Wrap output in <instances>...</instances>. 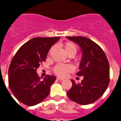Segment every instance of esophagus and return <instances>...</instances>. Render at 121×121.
Listing matches in <instances>:
<instances>
[{
  "instance_id": "esophagus-1",
  "label": "esophagus",
  "mask_w": 121,
  "mask_h": 121,
  "mask_svg": "<svg viewBox=\"0 0 121 121\" xmlns=\"http://www.w3.org/2000/svg\"><path fill=\"white\" fill-rule=\"evenodd\" d=\"M56 79L58 80H59V81H63V80H64V79H63V78H60V77H57V78H56Z\"/></svg>"
}]
</instances>
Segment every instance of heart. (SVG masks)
<instances>
[{"mask_svg":"<svg viewBox=\"0 0 121 121\" xmlns=\"http://www.w3.org/2000/svg\"><path fill=\"white\" fill-rule=\"evenodd\" d=\"M63 47L68 55L70 54L75 55L77 51V46L73 43L71 42H66L63 44ZM53 47H52L48 51V55L51 54V51L53 50ZM73 70V66L69 64H63V63H58L53 68V72L55 75H56L60 77H65L67 75V74L72 72Z\"/></svg>","mask_w":121,"mask_h":121,"instance_id":"1","label":"heart"}]
</instances>
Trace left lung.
<instances>
[{
  "label": "left lung",
  "instance_id": "obj_1",
  "mask_svg": "<svg viewBox=\"0 0 121 121\" xmlns=\"http://www.w3.org/2000/svg\"><path fill=\"white\" fill-rule=\"evenodd\" d=\"M80 46L83 53L77 75L83 76L81 83L72 80V86L67 92L68 98L80 105H88L97 100L109 85V61L101 47L90 39L82 36H67Z\"/></svg>",
  "mask_w": 121,
  "mask_h": 121
}]
</instances>
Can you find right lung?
Returning <instances> with one entry per match:
<instances>
[{"label":"right lung","mask_w":121,"mask_h":121,"mask_svg":"<svg viewBox=\"0 0 121 121\" xmlns=\"http://www.w3.org/2000/svg\"><path fill=\"white\" fill-rule=\"evenodd\" d=\"M59 39L60 36L31 39L12 58L8 71L9 86L16 99L24 104L36 105L49 95L56 77L47 75L41 80L36 70L46 60L50 48Z\"/></svg>","instance_id":"right-lung-1"}]
</instances>
